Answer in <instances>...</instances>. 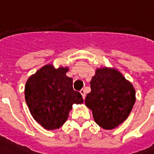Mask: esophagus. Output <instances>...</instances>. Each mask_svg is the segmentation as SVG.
<instances>
[{"mask_svg": "<svg viewBox=\"0 0 154 154\" xmlns=\"http://www.w3.org/2000/svg\"><path fill=\"white\" fill-rule=\"evenodd\" d=\"M80 93L82 94V97H83V99H84L85 97H86V92H85V90H84V89H82V90L80 91Z\"/></svg>", "mask_w": 154, "mask_h": 154, "instance_id": "34e87169", "label": "esophagus"}]
</instances>
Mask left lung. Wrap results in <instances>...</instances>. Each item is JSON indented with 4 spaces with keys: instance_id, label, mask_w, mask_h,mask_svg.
Masks as SVG:
<instances>
[{
    "instance_id": "left-lung-1",
    "label": "left lung",
    "mask_w": 154,
    "mask_h": 154,
    "mask_svg": "<svg viewBox=\"0 0 154 154\" xmlns=\"http://www.w3.org/2000/svg\"><path fill=\"white\" fill-rule=\"evenodd\" d=\"M90 86L85 103L98 125L112 129L127 119L135 102V91L122 74L116 69L99 68Z\"/></svg>"
}]
</instances>
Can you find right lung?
<instances>
[{
	"instance_id": "add662e5",
	"label": "right lung",
	"mask_w": 154,
	"mask_h": 154,
	"mask_svg": "<svg viewBox=\"0 0 154 154\" xmlns=\"http://www.w3.org/2000/svg\"><path fill=\"white\" fill-rule=\"evenodd\" d=\"M67 71V67L55 69L46 65L26 82V103L34 119L44 129H58L66 122L72 104L83 102L80 92L73 90Z\"/></svg>"
}]
</instances>
